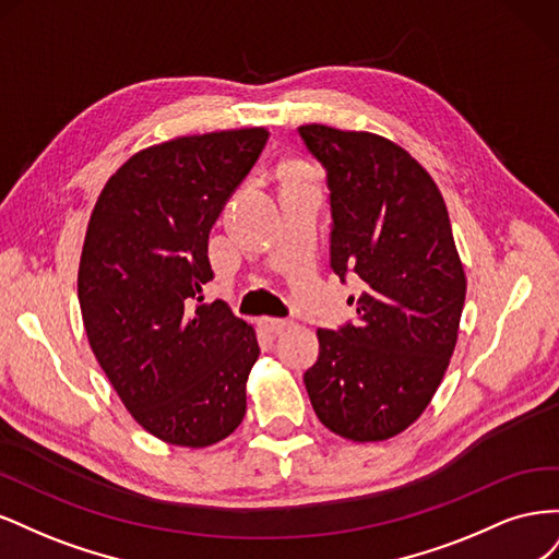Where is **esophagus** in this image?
I'll return each instance as SVG.
<instances>
[{"mask_svg":"<svg viewBox=\"0 0 559 559\" xmlns=\"http://www.w3.org/2000/svg\"><path fill=\"white\" fill-rule=\"evenodd\" d=\"M261 324H263V329H265V331H270V333H282V331H286V329L292 326V319L265 317V319H261Z\"/></svg>","mask_w":559,"mask_h":559,"instance_id":"34e87169","label":"esophagus"}]
</instances>
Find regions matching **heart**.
Returning <instances> with one entry per match:
<instances>
[{
    "instance_id": "1",
    "label": "heart",
    "mask_w": 559,
    "mask_h": 559,
    "mask_svg": "<svg viewBox=\"0 0 559 559\" xmlns=\"http://www.w3.org/2000/svg\"><path fill=\"white\" fill-rule=\"evenodd\" d=\"M298 175H302V173L298 170V167H292V173H289V179H292V177H298Z\"/></svg>"
}]
</instances>
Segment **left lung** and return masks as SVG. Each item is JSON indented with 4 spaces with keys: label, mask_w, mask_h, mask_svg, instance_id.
Returning a JSON list of instances; mask_svg holds the SVG:
<instances>
[{
    "label": "left lung",
    "mask_w": 559,
    "mask_h": 559,
    "mask_svg": "<svg viewBox=\"0 0 559 559\" xmlns=\"http://www.w3.org/2000/svg\"><path fill=\"white\" fill-rule=\"evenodd\" d=\"M326 173L331 267L361 294L357 317L319 329L306 389L321 425L349 441H386L425 413L456 343L466 296L438 186L408 151L370 132L300 126Z\"/></svg>",
    "instance_id": "8db88e82"
}]
</instances>
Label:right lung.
Returning a JSON list of instances; mask_svg holds the SVG:
<instances>
[{"label":"right lung","instance_id":"right-lung-1","mask_svg":"<svg viewBox=\"0 0 559 559\" xmlns=\"http://www.w3.org/2000/svg\"><path fill=\"white\" fill-rule=\"evenodd\" d=\"M270 138L265 128L191 134L148 146L116 170L91 214L79 302L95 359L156 438L224 441L247 413L257 333L224 300L207 240Z\"/></svg>","mask_w":559,"mask_h":559}]
</instances>
